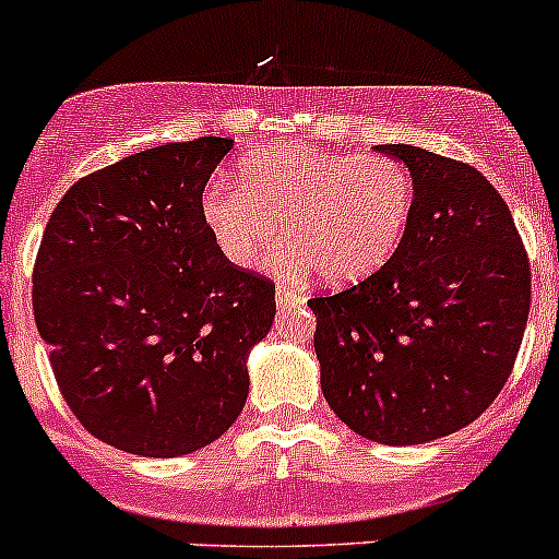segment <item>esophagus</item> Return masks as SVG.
Returning a JSON list of instances; mask_svg holds the SVG:
<instances>
[{
	"label": "esophagus",
	"mask_w": 559,
	"mask_h": 559,
	"mask_svg": "<svg viewBox=\"0 0 559 559\" xmlns=\"http://www.w3.org/2000/svg\"><path fill=\"white\" fill-rule=\"evenodd\" d=\"M275 302H278V306H300V302H306V297H302L300 292L289 289V286H278V289H275Z\"/></svg>",
	"instance_id": "obj_1"
}]
</instances>
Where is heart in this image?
Listing matches in <instances>:
<instances>
[{"mask_svg": "<svg viewBox=\"0 0 559 559\" xmlns=\"http://www.w3.org/2000/svg\"><path fill=\"white\" fill-rule=\"evenodd\" d=\"M237 171V188L215 182L202 197L204 224L237 267H253L281 224L289 273L313 267L330 284L368 278L399 251L415 207L412 175L382 153L292 144L246 155Z\"/></svg>", "mask_w": 559, "mask_h": 559, "instance_id": "obj_1", "label": "heart"}]
</instances>
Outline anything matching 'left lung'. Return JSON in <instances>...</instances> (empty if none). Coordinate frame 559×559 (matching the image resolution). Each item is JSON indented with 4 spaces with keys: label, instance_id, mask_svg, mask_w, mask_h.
<instances>
[{
    "label": "left lung",
    "instance_id": "obj_1",
    "mask_svg": "<svg viewBox=\"0 0 559 559\" xmlns=\"http://www.w3.org/2000/svg\"><path fill=\"white\" fill-rule=\"evenodd\" d=\"M404 160L415 207L399 251L360 284L317 295L313 349L330 409L382 445L473 424L500 395L530 313V259L497 188L462 160L379 144Z\"/></svg>",
    "mask_w": 559,
    "mask_h": 559
}]
</instances>
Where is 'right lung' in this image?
Segmentation results:
<instances>
[{
  "instance_id": "obj_1",
  "label": "right lung",
  "mask_w": 559,
  "mask_h": 559,
  "mask_svg": "<svg viewBox=\"0 0 559 559\" xmlns=\"http://www.w3.org/2000/svg\"><path fill=\"white\" fill-rule=\"evenodd\" d=\"M231 139L199 135L81 177L53 207L32 308L53 379L97 440L186 456L218 440L248 395V349L275 284L221 253L202 193Z\"/></svg>"
}]
</instances>
